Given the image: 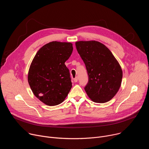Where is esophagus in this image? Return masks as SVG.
<instances>
[{"mask_svg":"<svg viewBox=\"0 0 149 149\" xmlns=\"http://www.w3.org/2000/svg\"><path fill=\"white\" fill-rule=\"evenodd\" d=\"M74 81L75 82H77L78 81V77H75V78H74Z\"/></svg>","mask_w":149,"mask_h":149,"instance_id":"esophagus-1","label":"esophagus"}]
</instances>
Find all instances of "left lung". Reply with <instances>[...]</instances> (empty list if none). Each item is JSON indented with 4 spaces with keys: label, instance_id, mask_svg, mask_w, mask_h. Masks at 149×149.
<instances>
[{
    "label": "left lung",
    "instance_id": "left-lung-1",
    "mask_svg": "<svg viewBox=\"0 0 149 149\" xmlns=\"http://www.w3.org/2000/svg\"><path fill=\"white\" fill-rule=\"evenodd\" d=\"M75 46L88 72V82L84 89L88 97L95 102L111 100L122 81L123 71L118 61L100 42L80 40Z\"/></svg>",
    "mask_w": 149,
    "mask_h": 149
}]
</instances>
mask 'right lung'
I'll list each match as a JSON object with an SVG mask.
<instances>
[{"label": "right lung", "instance_id": "right-lung-1", "mask_svg": "<svg viewBox=\"0 0 149 149\" xmlns=\"http://www.w3.org/2000/svg\"><path fill=\"white\" fill-rule=\"evenodd\" d=\"M72 51L70 42L52 41L38 50L31 63L28 74L29 86L35 96L47 105L62 103L71 89L65 62Z\"/></svg>", "mask_w": 149, "mask_h": 149}]
</instances>
